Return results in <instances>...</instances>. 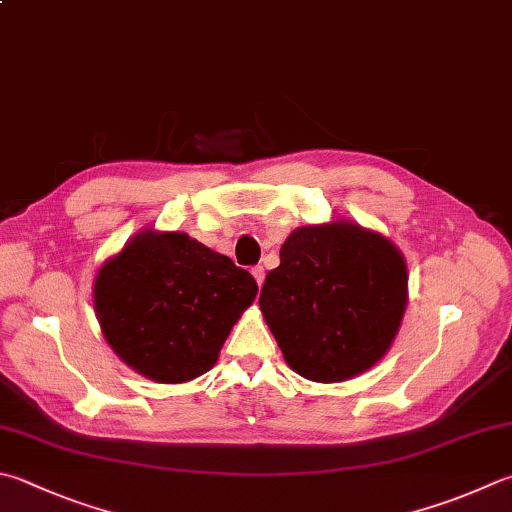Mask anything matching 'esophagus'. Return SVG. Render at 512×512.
I'll return each mask as SVG.
<instances>
[{
  "instance_id": "esophagus-1",
  "label": "esophagus",
  "mask_w": 512,
  "mask_h": 512,
  "mask_svg": "<svg viewBox=\"0 0 512 512\" xmlns=\"http://www.w3.org/2000/svg\"><path fill=\"white\" fill-rule=\"evenodd\" d=\"M252 274H254V278H256V283H258V287L265 283V269L260 267V265H256L254 269H252Z\"/></svg>"
}]
</instances>
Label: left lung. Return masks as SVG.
<instances>
[{"label": "left lung", "mask_w": 512, "mask_h": 512, "mask_svg": "<svg viewBox=\"0 0 512 512\" xmlns=\"http://www.w3.org/2000/svg\"><path fill=\"white\" fill-rule=\"evenodd\" d=\"M260 312L296 374L341 383L374 368L408 305V265L390 238L347 218L296 227L260 289Z\"/></svg>", "instance_id": "left-lung-1"}]
</instances>
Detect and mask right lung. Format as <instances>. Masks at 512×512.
<instances>
[{
    "instance_id": "1",
    "label": "right lung",
    "mask_w": 512,
    "mask_h": 512,
    "mask_svg": "<svg viewBox=\"0 0 512 512\" xmlns=\"http://www.w3.org/2000/svg\"><path fill=\"white\" fill-rule=\"evenodd\" d=\"M258 285L247 269L185 231H138L106 258L93 307L106 343L131 370L156 383L209 372Z\"/></svg>"
}]
</instances>
